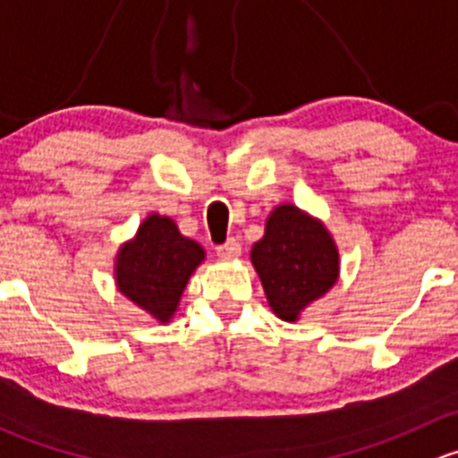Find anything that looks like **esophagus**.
<instances>
[{"instance_id":"esophagus-1","label":"esophagus","mask_w":458,"mask_h":458,"mask_svg":"<svg viewBox=\"0 0 458 458\" xmlns=\"http://www.w3.org/2000/svg\"><path fill=\"white\" fill-rule=\"evenodd\" d=\"M216 255L221 259H237L242 255V243H239L237 239H228L225 243L216 246Z\"/></svg>"}]
</instances>
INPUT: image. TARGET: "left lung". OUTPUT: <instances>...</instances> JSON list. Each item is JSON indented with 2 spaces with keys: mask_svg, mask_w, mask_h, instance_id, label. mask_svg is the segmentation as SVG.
I'll return each instance as SVG.
<instances>
[{
  "mask_svg": "<svg viewBox=\"0 0 458 458\" xmlns=\"http://www.w3.org/2000/svg\"><path fill=\"white\" fill-rule=\"evenodd\" d=\"M250 259L272 312L290 323L339 279L335 239L321 221L293 203L270 212Z\"/></svg>",
  "mask_w": 458,
  "mask_h": 458,
  "instance_id": "8db88e82",
  "label": "left lung"
}]
</instances>
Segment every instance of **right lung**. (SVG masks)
Wrapping results in <instances>:
<instances>
[{
    "label": "right lung",
    "mask_w": 458,
    "mask_h": 458,
    "mask_svg": "<svg viewBox=\"0 0 458 458\" xmlns=\"http://www.w3.org/2000/svg\"><path fill=\"white\" fill-rule=\"evenodd\" d=\"M203 259L206 252L199 243L183 237L170 216L152 212L143 219L135 239L119 248L114 279L123 297L159 323H168Z\"/></svg>",
    "instance_id": "1"
}]
</instances>
